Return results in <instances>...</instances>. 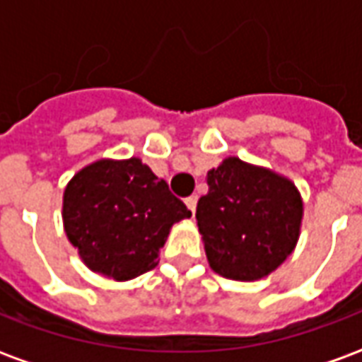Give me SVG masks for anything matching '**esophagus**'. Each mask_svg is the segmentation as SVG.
Instances as JSON below:
<instances>
[{"label":"esophagus","mask_w":362,"mask_h":362,"mask_svg":"<svg viewBox=\"0 0 362 362\" xmlns=\"http://www.w3.org/2000/svg\"><path fill=\"white\" fill-rule=\"evenodd\" d=\"M184 204L188 205V209L192 213H196V205H197V197L196 196H189V197H186V199H184Z\"/></svg>","instance_id":"esophagus-1"}]
</instances>
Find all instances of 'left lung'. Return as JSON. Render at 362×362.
I'll list each match as a JSON object with an SVG mask.
<instances>
[{
    "instance_id": "1",
    "label": "left lung",
    "mask_w": 362,
    "mask_h": 362,
    "mask_svg": "<svg viewBox=\"0 0 362 362\" xmlns=\"http://www.w3.org/2000/svg\"><path fill=\"white\" fill-rule=\"evenodd\" d=\"M207 186L196 219L213 272L254 281L277 269L295 250L300 233L303 199L295 184L228 157L207 173Z\"/></svg>"
}]
</instances>
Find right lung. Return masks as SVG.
<instances>
[{
	"mask_svg": "<svg viewBox=\"0 0 362 362\" xmlns=\"http://www.w3.org/2000/svg\"><path fill=\"white\" fill-rule=\"evenodd\" d=\"M168 184L139 158H103L75 174L64 192V227L85 266L114 281L158 264L170 227L189 217Z\"/></svg>",
	"mask_w": 362,
	"mask_h": 362,
	"instance_id": "obj_1",
	"label": "right lung"
}]
</instances>
